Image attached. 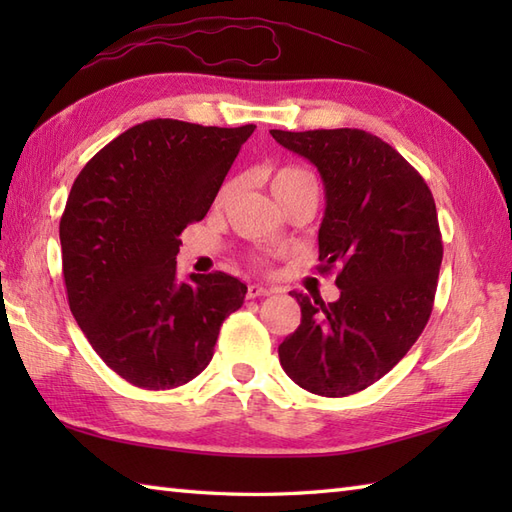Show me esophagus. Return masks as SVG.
<instances>
[{
    "label": "esophagus",
    "mask_w": 512,
    "mask_h": 512,
    "mask_svg": "<svg viewBox=\"0 0 512 512\" xmlns=\"http://www.w3.org/2000/svg\"><path fill=\"white\" fill-rule=\"evenodd\" d=\"M270 292H273V290H268V288L259 286V284H250V286H248V292H246V295H248V299H259V297H268Z\"/></svg>",
    "instance_id": "34e87169"
}]
</instances>
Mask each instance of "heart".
Returning a JSON list of instances; mask_svg holds the SVG:
<instances>
[{
    "label": "heart",
    "instance_id": "heart-1",
    "mask_svg": "<svg viewBox=\"0 0 512 512\" xmlns=\"http://www.w3.org/2000/svg\"><path fill=\"white\" fill-rule=\"evenodd\" d=\"M303 184H317V180H314L310 171L301 169V167H279L270 173V189H273V195L279 204L284 202L292 191L303 187ZM228 193H231V184L222 187L220 195H217V200L220 202L226 200Z\"/></svg>",
    "mask_w": 512,
    "mask_h": 512
}]
</instances>
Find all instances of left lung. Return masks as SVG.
<instances>
[{
  "instance_id": "1",
  "label": "left lung",
  "mask_w": 512,
  "mask_h": 512,
  "mask_svg": "<svg viewBox=\"0 0 512 512\" xmlns=\"http://www.w3.org/2000/svg\"><path fill=\"white\" fill-rule=\"evenodd\" d=\"M308 158L325 187L319 273L341 297L290 292L301 325L279 345L284 372L310 394L341 398L383 378L427 325L442 264L436 202L398 151L363 129H270Z\"/></svg>"
}]
</instances>
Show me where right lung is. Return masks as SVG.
I'll return each mask as SVG.
<instances>
[{
	"mask_svg": "<svg viewBox=\"0 0 512 512\" xmlns=\"http://www.w3.org/2000/svg\"><path fill=\"white\" fill-rule=\"evenodd\" d=\"M255 125L154 118L129 127L76 176L61 259L76 323L105 365L143 389L189 383L211 363L246 286L220 273L176 279L180 233L209 213Z\"/></svg>",
	"mask_w": 512,
	"mask_h": 512,
	"instance_id": "add662e5",
	"label": "right lung"
}]
</instances>
